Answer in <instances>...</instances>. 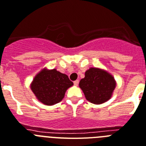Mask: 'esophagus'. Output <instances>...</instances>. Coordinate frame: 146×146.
Returning <instances> with one entry per match:
<instances>
[{
    "mask_svg": "<svg viewBox=\"0 0 146 146\" xmlns=\"http://www.w3.org/2000/svg\"><path fill=\"white\" fill-rule=\"evenodd\" d=\"M73 83H74V85H75V86H78V80H76L74 82H73Z\"/></svg>",
    "mask_w": 146,
    "mask_h": 146,
    "instance_id": "obj_1",
    "label": "esophagus"
}]
</instances>
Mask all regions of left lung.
<instances>
[{"label": "left lung", "instance_id": "1", "mask_svg": "<svg viewBox=\"0 0 146 146\" xmlns=\"http://www.w3.org/2000/svg\"><path fill=\"white\" fill-rule=\"evenodd\" d=\"M116 87L113 76L98 68H90L85 72V76L79 82L86 99L94 104H101L109 101Z\"/></svg>", "mask_w": 146, "mask_h": 146}]
</instances>
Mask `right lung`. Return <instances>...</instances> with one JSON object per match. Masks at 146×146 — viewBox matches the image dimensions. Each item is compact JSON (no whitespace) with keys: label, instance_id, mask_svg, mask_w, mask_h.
Segmentation results:
<instances>
[{"label":"right lung","instance_id":"add662e5","mask_svg":"<svg viewBox=\"0 0 146 146\" xmlns=\"http://www.w3.org/2000/svg\"><path fill=\"white\" fill-rule=\"evenodd\" d=\"M73 85L68 76L56 69L45 68L36 75L30 84L36 99L47 106L59 103L68 88Z\"/></svg>","mask_w":146,"mask_h":146}]
</instances>
